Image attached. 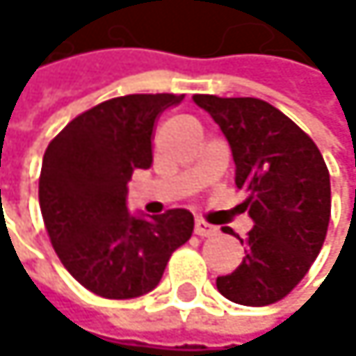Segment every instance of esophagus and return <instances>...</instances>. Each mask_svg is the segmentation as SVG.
<instances>
[{
    "instance_id": "esophagus-1",
    "label": "esophagus",
    "mask_w": 356,
    "mask_h": 356,
    "mask_svg": "<svg viewBox=\"0 0 356 356\" xmlns=\"http://www.w3.org/2000/svg\"><path fill=\"white\" fill-rule=\"evenodd\" d=\"M194 232L198 237H213V235H218V226H213V224H209V222H204V220H196L194 222Z\"/></svg>"
}]
</instances>
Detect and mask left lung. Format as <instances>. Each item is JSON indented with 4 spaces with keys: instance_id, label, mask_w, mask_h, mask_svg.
<instances>
[{
    "instance_id": "left-lung-1",
    "label": "left lung",
    "mask_w": 356,
    "mask_h": 356,
    "mask_svg": "<svg viewBox=\"0 0 356 356\" xmlns=\"http://www.w3.org/2000/svg\"><path fill=\"white\" fill-rule=\"evenodd\" d=\"M226 136L235 160L239 204L254 222L241 265L216 280L239 305L261 307L289 295L325 243L331 181L314 140L282 111L258 98L194 95ZM228 232V228L224 230ZM232 235V230H230Z\"/></svg>"
}]
</instances>
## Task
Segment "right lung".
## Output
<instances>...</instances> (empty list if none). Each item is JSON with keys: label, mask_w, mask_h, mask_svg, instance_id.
Masks as SVG:
<instances>
[{"label": "right lung", "mask_w": 356, "mask_h": 356, "mask_svg": "<svg viewBox=\"0 0 356 356\" xmlns=\"http://www.w3.org/2000/svg\"><path fill=\"white\" fill-rule=\"evenodd\" d=\"M184 95L132 93L72 119L47 147L40 209L63 267L87 291L134 299L154 291L170 254L194 230L188 209L128 211V181L152 166V134L162 111Z\"/></svg>", "instance_id": "right-lung-1"}]
</instances>
